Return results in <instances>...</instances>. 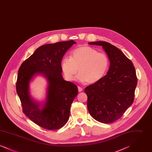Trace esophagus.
I'll return each mask as SVG.
<instances>
[{"mask_svg": "<svg viewBox=\"0 0 152 152\" xmlns=\"http://www.w3.org/2000/svg\"><path fill=\"white\" fill-rule=\"evenodd\" d=\"M78 91H79V92H81V91H83V89L81 88V87H78Z\"/></svg>", "mask_w": 152, "mask_h": 152, "instance_id": "1", "label": "esophagus"}]
</instances>
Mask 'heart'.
<instances>
[{"label":"heart","mask_w":152,"mask_h":152,"mask_svg":"<svg viewBox=\"0 0 152 152\" xmlns=\"http://www.w3.org/2000/svg\"><path fill=\"white\" fill-rule=\"evenodd\" d=\"M109 60L108 56L96 49L83 45L71 52L70 58H65L61 61V69L65 79L74 80L77 70V79L81 83L93 84L104 76L108 69Z\"/></svg>","instance_id":"b5f03b06"}]
</instances>
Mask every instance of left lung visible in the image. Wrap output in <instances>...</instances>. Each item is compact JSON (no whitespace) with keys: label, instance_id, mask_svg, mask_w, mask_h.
<instances>
[{"label":"left lung","instance_id":"left-lung-1","mask_svg":"<svg viewBox=\"0 0 152 152\" xmlns=\"http://www.w3.org/2000/svg\"><path fill=\"white\" fill-rule=\"evenodd\" d=\"M89 44L102 46L110 66L107 75L85 88L88 109L97 121L113 123L133 102L137 84L135 68L123 52L111 44L102 41Z\"/></svg>","mask_w":152,"mask_h":152}]
</instances>
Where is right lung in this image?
Listing matches in <instances>:
<instances>
[{
	"instance_id": "obj_1",
	"label": "right lung",
	"mask_w": 152,
	"mask_h": 152,
	"mask_svg": "<svg viewBox=\"0 0 152 152\" xmlns=\"http://www.w3.org/2000/svg\"><path fill=\"white\" fill-rule=\"evenodd\" d=\"M76 43L71 40L43 45L19 69L16 88L23 112L44 129H58L68 121L71 106L78 89L72 83L63 79L61 63L66 52ZM39 74L43 75L48 82L46 100L42 104L34 101L29 93L30 81Z\"/></svg>"
}]
</instances>
